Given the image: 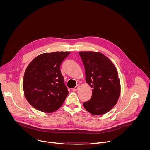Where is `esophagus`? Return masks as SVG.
<instances>
[{
	"label": "esophagus",
	"instance_id": "34e87169",
	"mask_svg": "<svg viewBox=\"0 0 150 150\" xmlns=\"http://www.w3.org/2000/svg\"><path fill=\"white\" fill-rule=\"evenodd\" d=\"M79 86H80V85H79V84L76 85V87L72 89V91H76L78 90V88H79Z\"/></svg>",
	"mask_w": 150,
	"mask_h": 150
}]
</instances>
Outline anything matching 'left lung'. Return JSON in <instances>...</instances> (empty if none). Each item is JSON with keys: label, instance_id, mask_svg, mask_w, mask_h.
Masks as SVG:
<instances>
[{"label": "left lung", "instance_id": "left-lung-1", "mask_svg": "<svg viewBox=\"0 0 150 150\" xmlns=\"http://www.w3.org/2000/svg\"><path fill=\"white\" fill-rule=\"evenodd\" d=\"M85 71V80L92 90L90 100L84 108L93 115L109 112L116 105L120 93V79L112 61L101 53L79 52Z\"/></svg>", "mask_w": 150, "mask_h": 150}]
</instances>
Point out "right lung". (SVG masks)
<instances>
[{"label":"right lung","instance_id":"1","mask_svg":"<svg viewBox=\"0 0 150 150\" xmlns=\"http://www.w3.org/2000/svg\"><path fill=\"white\" fill-rule=\"evenodd\" d=\"M69 52L41 54L27 67L24 76V92L28 102L45 113L59 109L69 92L64 83L60 65Z\"/></svg>","mask_w":150,"mask_h":150}]
</instances>
